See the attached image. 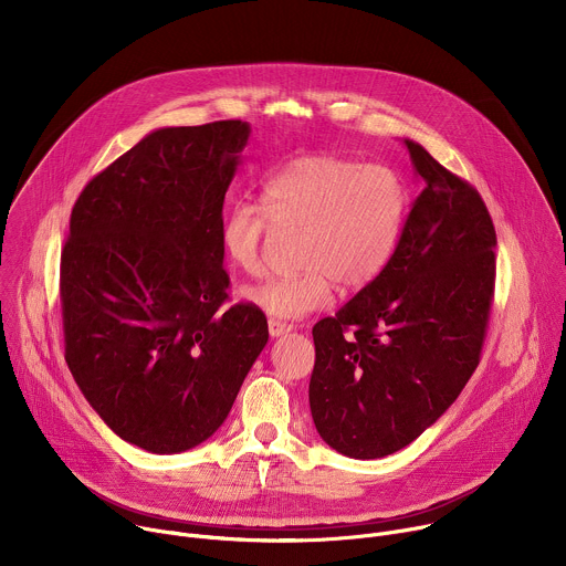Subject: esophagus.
<instances>
[{
    "mask_svg": "<svg viewBox=\"0 0 566 566\" xmlns=\"http://www.w3.org/2000/svg\"><path fill=\"white\" fill-rule=\"evenodd\" d=\"M293 327L291 325H286V322H282V319H269V334H271V338H280V336H284V334H289Z\"/></svg>",
    "mask_w": 566,
    "mask_h": 566,
    "instance_id": "esophagus-1",
    "label": "esophagus"
}]
</instances>
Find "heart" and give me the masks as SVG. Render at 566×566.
I'll list each match as a JSON object with an SVG mask.
<instances>
[{
    "label": "heart",
    "mask_w": 566,
    "mask_h": 566,
    "mask_svg": "<svg viewBox=\"0 0 566 566\" xmlns=\"http://www.w3.org/2000/svg\"><path fill=\"white\" fill-rule=\"evenodd\" d=\"M410 210L408 188L387 166L338 154L289 160L262 188V206L234 201L221 221V247L241 273L258 275L271 228L297 230V271L244 289V297L275 317H302L325 308L336 282L371 284L389 264Z\"/></svg>",
    "instance_id": "obj_1"
}]
</instances>
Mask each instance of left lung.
Here are the masks:
<instances>
[{
	"mask_svg": "<svg viewBox=\"0 0 566 566\" xmlns=\"http://www.w3.org/2000/svg\"><path fill=\"white\" fill-rule=\"evenodd\" d=\"M423 184L387 269L313 327L308 406L334 450L378 459L410 446L479 365L495 295L497 234L481 195L419 143Z\"/></svg>",
	"mask_w": 566,
	"mask_h": 566,
	"instance_id": "obj_1",
	"label": "left lung"
}]
</instances>
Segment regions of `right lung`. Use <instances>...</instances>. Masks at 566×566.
Masks as SVG:
<instances>
[{
	"label": "right lung",
	"mask_w": 566,
	"mask_h": 566,
	"mask_svg": "<svg viewBox=\"0 0 566 566\" xmlns=\"http://www.w3.org/2000/svg\"><path fill=\"white\" fill-rule=\"evenodd\" d=\"M251 127L147 134L80 192L60 258L64 358L98 417L156 454L217 432L269 340L253 302L223 308V197Z\"/></svg>",
	"instance_id": "add662e5"
}]
</instances>
